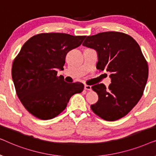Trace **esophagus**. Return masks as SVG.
Listing matches in <instances>:
<instances>
[{
  "label": "esophagus",
  "mask_w": 156,
  "mask_h": 156,
  "mask_svg": "<svg viewBox=\"0 0 156 156\" xmlns=\"http://www.w3.org/2000/svg\"><path fill=\"white\" fill-rule=\"evenodd\" d=\"M84 89H86V90H91V86H89V85H87V84H85L84 85Z\"/></svg>",
  "instance_id": "34e87169"
}]
</instances>
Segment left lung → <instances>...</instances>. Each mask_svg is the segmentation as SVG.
<instances>
[{
	"label": "left lung",
	"instance_id": "left-lung-1",
	"mask_svg": "<svg viewBox=\"0 0 156 156\" xmlns=\"http://www.w3.org/2000/svg\"><path fill=\"white\" fill-rule=\"evenodd\" d=\"M82 45L96 50L97 68L110 72L112 80L108 88L103 84L91 87L99 96L91 110L106 121L122 118L139 101L148 80V64L140 46L131 36L119 32L88 36Z\"/></svg>",
	"mask_w": 156,
	"mask_h": 156
}]
</instances>
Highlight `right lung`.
Listing matches in <instances>:
<instances>
[{
	"label": "right lung",
	"instance_id": "add662e5",
	"mask_svg": "<svg viewBox=\"0 0 156 156\" xmlns=\"http://www.w3.org/2000/svg\"><path fill=\"white\" fill-rule=\"evenodd\" d=\"M85 37L41 33L23 45L12 63V79L19 99L34 116L55 118L65 109L72 95L83 91L82 83L65 82L57 74L63 69L67 53L80 46Z\"/></svg>",
	"mask_w": 156,
	"mask_h": 156
}]
</instances>
